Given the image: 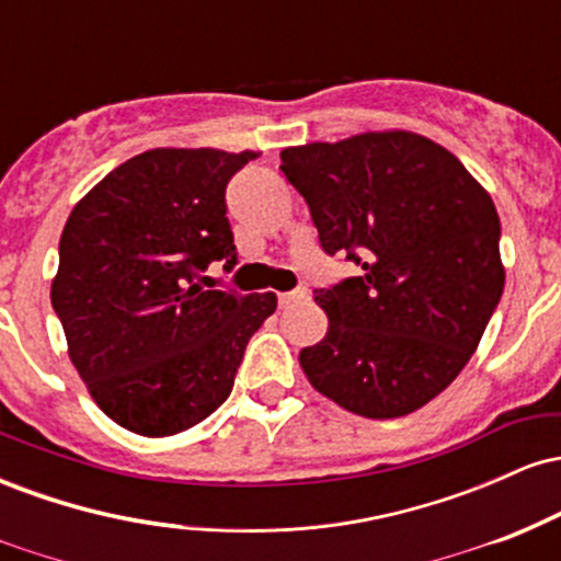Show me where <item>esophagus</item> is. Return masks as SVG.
<instances>
[{
	"mask_svg": "<svg viewBox=\"0 0 561 561\" xmlns=\"http://www.w3.org/2000/svg\"><path fill=\"white\" fill-rule=\"evenodd\" d=\"M311 295H308L306 287H298L293 289V293H282L279 295V306L282 308H289V306H298V302H306Z\"/></svg>",
	"mask_w": 561,
	"mask_h": 561,
	"instance_id": "esophagus-1",
	"label": "esophagus"
}]
</instances>
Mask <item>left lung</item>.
I'll return each mask as SVG.
<instances>
[{
  "label": "left lung",
  "mask_w": 561,
  "mask_h": 561,
  "mask_svg": "<svg viewBox=\"0 0 561 561\" xmlns=\"http://www.w3.org/2000/svg\"><path fill=\"white\" fill-rule=\"evenodd\" d=\"M279 158L324 253L362 266L317 289L330 330L300 351L308 382L366 420L422 409L465 369L504 293L491 195L446 147L411 131Z\"/></svg>",
  "instance_id": "1"
}]
</instances>
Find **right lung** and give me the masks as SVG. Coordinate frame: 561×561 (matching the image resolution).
Returning <instances> with one entry per match:
<instances>
[{"instance_id": "obj_1", "label": "right lung", "mask_w": 561, "mask_h": 561, "mask_svg": "<svg viewBox=\"0 0 561 561\" xmlns=\"http://www.w3.org/2000/svg\"><path fill=\"white\" fill-rule=\"evenodd\" d=\"M259 152L158 147L126 160L70 210L53 308L94 403L121 427L165 437L229 398L276 295L205 289L237 263L227 184Z\"/></svg>"}]
</instances>
